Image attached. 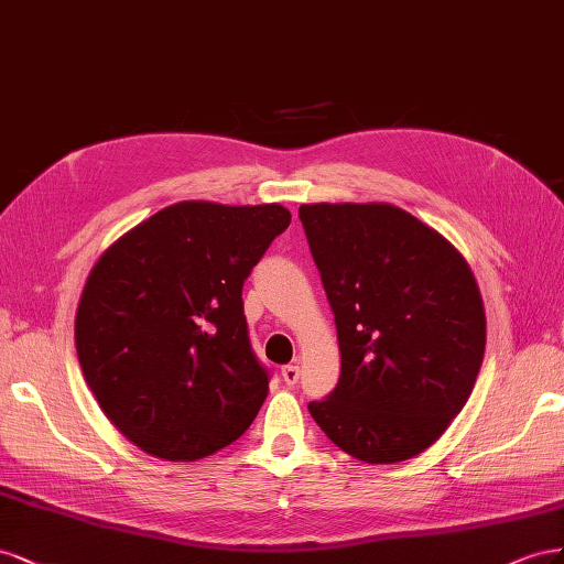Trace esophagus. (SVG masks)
Here are the masks:
<instances>
[{
	"mask_svg": "<svg viewBox=\"0 0 564 564\" xmlns=\"http://www.w3.org/2000/svg\"><path fill=\"white\" fill-rule=\"evenodd\" d=\"M281 378L283 382L288 384V388H293V384H297L300 380V366L297 364H288L281 368Z\"/></svg>",
	"mask_w": 564,
	"mask_h": 564,
	"instance_id": "1",
	"label": "esophagus"
}]
</instances>
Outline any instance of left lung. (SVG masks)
Returning a JSON list of instances; mask_svg holds the SVG:
<instances>
[{
    "mask_svg": "<svg viewBox=\"0 0 564 564\" xmlns=\"http://www.w3.org/2000/svg\"><path fill=\"white\" fill-rule=\"evenodd\" d=\"M300 221L343 354L337 388L310 401L312 417L366 463L423 454L465 406L485 359L473 271L394 205H302Z\"/></svg>",
    "mask_w": 564,
    "mask_h": 564,
    "instance_id": "8db88e82",
    "label": "left lung"
}]
</instances>
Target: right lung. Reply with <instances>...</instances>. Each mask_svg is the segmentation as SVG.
Segmentation results:
<instances>
[{
  "label": "right lung",
  "mask_w": 564,
  "mask_h": 564,
  "mask_svg": "<svg viewBox=\"0 0 564 564\" xmlns=\"http://www.w3.org/2000/svg\"><path fill=\"white\" fill-rule=\"evenodd\" d=\"M281 205L186 200L116 240L79 297L75 347L99 406L127 440L165 460L229 446L264 404L243 283L281 236Z\"/></svg>",
  "instance_id": "1"
}]
</instances>
